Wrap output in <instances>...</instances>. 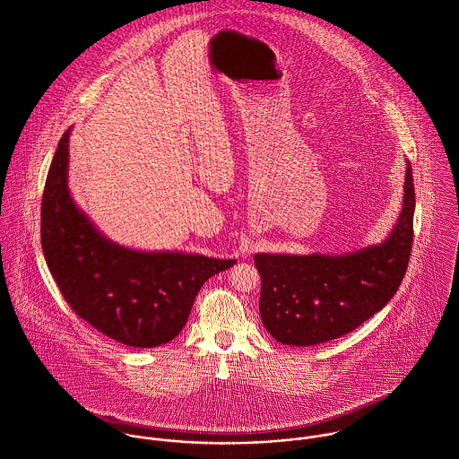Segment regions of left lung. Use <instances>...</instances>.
I'll return each instance as SVG.
<instances>
[{"label": "left lung", "mask_w": 459, "mask_h": 459, "mask_svg": "<svg viewBox=\"0 0 459 459\" xmlns=\"http://www.w3.org/2000/svg\"><path fill=\"white\" fill-rule=\"evenodd\" d=\"M413 214L415 186L408 162L403 211L383 243L342 255L255 254L266 331L279 343L311 347L349 334L379 313L406 275Z\"/></svg>", "instance_id": "8db88e82"}]
</instances>
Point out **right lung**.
Masks as SVG:
<instances>
[{
	"label": "right lung",
	"instance_id": "1",
	"mask_svg": "<svg viewBox=\"0 0 459 459\" xmlns=\"http://www.w3.org/2000/svg\"><path fill=\"white\" fill-rule=\"evenodd\" d=\"M69 132L56 146L42 195L46 264L71 309L105 336L135 349L169 343L204 282L236 261L143 252L105 238L69 195Z\"/></svg>",
	"mask_w": 459,
	"mask_h": 459
}]
</instances>
